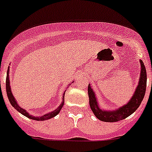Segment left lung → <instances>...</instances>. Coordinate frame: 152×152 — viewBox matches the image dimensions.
Here are the masks:
<instances>
[{"instance_id": "left-lung-1", "label": "left lung", "mask_w": 152, "mask_h": 152, "mask_svg": "<svg viewBox=\"0 0 152 152\" xmlns=\"http://www.w3.org/2000/svg\"><path fill=\"white\" fill-rule=\"evenodd\" d=\"M141 62V76L139 80V83L137 89L135 90L133 96L126 105L114 111H104L101 110L98 107V104L96 99L95 94L94 90L90 87V84L88 86V94L90 98V106L92 111L94 112L95 116L98 119L104 122H117L125 119L127 117L131 115L139 107L145 96L147 85V72L143 62Z\"/></svg>"}]
</instances>
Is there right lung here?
<instances>
[{
  "instance_id": "right-lung-1",
  "label": "right lung",
  "mask_w": 152,
  "mask_h": 152,
  "mask_svg": "<svg viewBox=\"0 0 152 152\" xmlns=\"http://www.w3.org/2000/svg\"><path fill=\"white\" fill-rule=\"evenodd\" d=\"M8 72L9 71L7 70V78H6V91H7V97H8L9 101H10L11 104L12 105V107L17 110L18 111L20 112L21 114H23V115L25 116V117H28V118H30V119L35 120V121H45V120L50 119V118L54 117L55 116H56L57 114L59 113V111H60L61 109H62V106H63V104H64V99H63V100H62L61 105L59 106L56 110H53L52 112H50V113H46V114H45V115L43 116H41V117H33V116L30 115V114H29L26 110H25L23 109V108H21V107H19V105H18L17 104V101H16V100H15V97L13 96V94H12V93H11V87H10V81H9ZM64 95H65V92H64V94H63V96H64ZM63 96H62V98H63Z\"/></svg>"
}]
</instances>
